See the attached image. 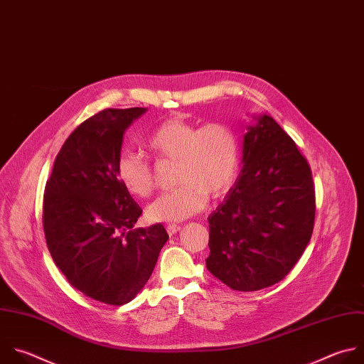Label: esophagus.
<instances>
[{
	"instance_id": "34e87169",
	"label": "esophagus",
	"mask_w": 364,
	"mask_h": 364,
	"mask_svg": "<svg viewBox=\"0 0 364 364\" xmlns=\"http://www.w3.org/2000/svg\"><path fill=\"white\" fill-rule=\"evenodd\" d=\"M180 228H181V225H180V224H174V223H171V224H167V227H166V230H167L168 235H173V234H176L177 231H180Z\"/></svg>"
}]
</instances>
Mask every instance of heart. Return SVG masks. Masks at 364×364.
<instances>
[{"label":"heart","instance_id":"obj_1","mask_svg":"<svg viewBox=\"0 0 364 364\" xmlns=\"http://www.w3.org/2000/svg\"><path fill=\"white\" fill-rule=\"evenodd\" d=\"M147 147L159 159L176 161L174 181L178 184L147 207L151 221H181L197 214L208 197L225 196L238 174L240 141L225 123L200 127L181 117H171L153 130ZM117 176L136 197H147L154 190L151 167L139 153H121Z\"/></svg>","mask_w":364,"mask_h":364}]
</instances>
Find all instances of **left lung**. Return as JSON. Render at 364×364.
I'll return each instance as SVG.
<instances>
[{"mask_svg":"<svg viewBox=\"0 0 364 364\" xmlns=\"http://www.w3.org/2000/svg\"><path fill=\"white\" fill-rule=\"evenodd\" d=\"M316 214L311 168L269 115L249 126L243 168L208 215L207 270L238 291L283 280L309 245Z\"/></svg>","mask_w":364,"mask_h":364,"instance_id":"8db88e82","label":"left lung"}]
</instances>
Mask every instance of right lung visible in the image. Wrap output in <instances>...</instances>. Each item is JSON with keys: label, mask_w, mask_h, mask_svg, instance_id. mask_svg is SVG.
<instances>
[{"label": "right lung", "mask_w": 364, "mask_h": 364, "mask_svg": "<svg viewBox=\"0 0 364 364\" xmlns=\"http://www.w3.org/2000/svg\"><path fill=\"white\" fill-rule=\"evenodd\" d=\"M146 111L107 108L87 118L63 144L44 191L54 263L74 289L111 306L140 293L168 240L163 224L133 228L143 210L117 176L124 132Z\"/></svg>", "instance_id": "1"}]
</instances>
